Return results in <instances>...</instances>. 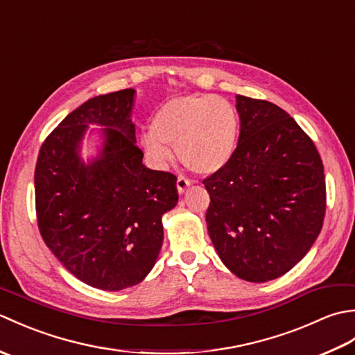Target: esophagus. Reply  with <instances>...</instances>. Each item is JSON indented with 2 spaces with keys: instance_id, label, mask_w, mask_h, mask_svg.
<instances>
[{
  "instance_id": "1",
  "label": "esophagus",
  "mask_w": 355,
  "mask_h": 355,
  "mask_svg": "<svg viewBox=\"0 0 355 355\" xmlns=\"http://www.w3.org/2000/svg\"><path fill=\"white\" fill-rule=\"evenodd\" d=\"M189 186H191V180L189 178H186L183 175H178V178H177V189H178L180 193H184L186 189Z\"/></svg>"
}]
</instances>
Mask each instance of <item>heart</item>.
I'll return each mask as SVG.
<instances>
[{
    "mask_svg": "<svg viewBox=\"0 0 355 355\" xmlns=\"http://www.w3.org/2000/svg\"><path fill=\"white\" fill-rule=\"evenodd\" d=\"M239 117L235 105L221 96L183 94L164 102L153 117L141 146L157 164L178 158L191 171L209 175L235 154Z\"/></svg>",
    "mask_w": 355,
    "mask_h": 355,
    "instance_id": "1",
    "label": "heart"
}]
</instances>
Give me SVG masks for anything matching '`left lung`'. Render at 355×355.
<instances>
[{"mask_svg": "<svg viewBox=\"0 0 355 355\" xmlns=\"http://www.w3.org/2000/svg\"><path fill=\"white\" fill-rule=\"evenodd\" d=\"M235 154L202 180L209 236L224 266L248 282L285 275L319 236L327 210L314 141L277 105L236 96Z\"/></svg>", "mask_w": 355, "mask_h": 355, "instance_id": "1", "label": "left lung"}]
</instances>
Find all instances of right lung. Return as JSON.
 Segmentation results:
<instances>
[{
  "instance_id": "add662e5",
  "label": "right lung",
  "mask_w": 355,
  "mask_h": 355,
  "mask_svg": "<svg viewBox=\"0 0 355 355\" xmlns=\"http://www.w3.org/2000/svg\"><path fill=\"white\" fill-rule=\"evenodd\" d=\"M132 88L96 96L44 140L35 168V205L44 243L79 281L119 291L141 282L163 244L162 216L178 201L177 177L148 169L135 145ZM105 125L104 149L78 155L88 124Z\"/></svg>"
}]
</instances>
